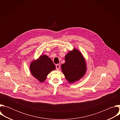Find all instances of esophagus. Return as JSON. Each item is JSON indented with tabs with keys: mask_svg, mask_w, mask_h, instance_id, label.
Listing matches in <instances>:
<instances>
[{
	"mask_svg": "<svg viewBox=\"0 0 120 120\" xmlns=\"http://www.w3.org/2000/svg\"><path fill=\"white\" fill-rule=\"evenodd\" d=\"M56 70L57 71L59 70V68H60V65H59V64H56Z\"/></svg>",
	"mask_w": 120,
	"mask_h": 120,
	"instance_id": "esophagus-1",
	"label": "esophagus"
}]
</instances>
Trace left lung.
I'll list each match as a JSON object with an SVG mask.
<instances>
[{
  "label": "left lung",
  "mask_w": 120,
  "mask_h": 120,
  "mask_svg": "<svg viewBox=\"0 0 120 120\" xmlns=\"http://www.w3.org/2000/svg\"><path fill=\"white\" fill-rule=\"evenodd\" d=\"M61 69L66 79L70 83L82 78L86 71V65L81 53L74 48L65 56Z\"/></svg>",
  "instance_id": "1"
}]
</instances>
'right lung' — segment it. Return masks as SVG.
<instances>
[{
    "label": "right lung",
    "instance_id": "obj_1",
    "mask_svg": "<svg viewBox=\"0 0 120 120\" xmlns=\"http://www.w3.org/2000/svg\"><path fill=\"white\" fill-rule=\"evenodd\" d=\"M55 69L56 66L52 60L44 55L33 61L30 65L31 74L40 82H44L49 73Z\"/></svg>",
    "mask_w": 120,
    "mask_h": 120
}]
</instances>
